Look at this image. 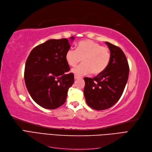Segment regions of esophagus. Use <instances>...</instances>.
<instances>
[{
    "instance_id": "esophagus-1",
    "label": "esophagus",
    "mask_w": 152,
    "mask_h": 152,
    "mask_svg": "<svg viewBox=\"0 0 152 152\" xmlns=\"http://www.w3.org/2000/svg\"><path fill=\"white\" fill-rule=\"evenodd\" d=\"M79 78H80V76H79V75H74V79H75V80L79 79Z\"/></svg>"
}]
</instances>
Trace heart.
Here are the masks:
<instances>
[{
  "label": "heart",
  "mask_w": 152,
  "mask_h": 152,
  "mask_svg": "<svg viewBox=\"0 0 152 152\" xmlns=\"http://www.w3.org/2000/svg\"><path fill=\"white\" fill-rule=\"evenodd\" d=\"M108 48L91 40H84L76 45L75 49H69L65 54V59L69 65L74 66L82 58L83 63L72 72L77 75L88 74L91 72L94 75L104 71L110 60Z\"/></svg>",
  "instance_id": "b5f03b06"
}]
</instances>
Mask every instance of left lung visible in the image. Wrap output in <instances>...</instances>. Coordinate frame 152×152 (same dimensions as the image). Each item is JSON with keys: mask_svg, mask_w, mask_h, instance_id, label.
Instances as JSON below:
<instances>
[{"mask_svg": "<svg viewBox=\"0 0 152 152\" xmlns=\"http://www.w3.org/2000/svg\"><path fill=\"white\" fill-rule=\"evenodd\" d=\"M110 51L108 65L94 77L84 78V94L87 104L96 110L108 109L120 99L128 80L127 58L121 48L105 42Z\"/></svg>", "mask_w": 152, "mask_h": 152, "instance_id": "left-lung-1", "label": "left lung"}]
</instances>
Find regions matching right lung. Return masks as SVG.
Returning <instances> with one entry per match:
<instances>
[{
	"label": "right lung",
	"mask_w": 152,
	"mask_h": 152,
	"mask_svg": "<svg viewBox=\"0 0 152 152\" xmlns=\"http://www.w3.org/2000/svg\"><path fill=\"white\" fill-rule=\"evenodd\" d=\"M75 39L71 37L70 41ZM66 39H50L32 49L26 59L25 82L31 98L42 108L53 110L65 103L74 82L65 54L70 48Z\"/></svg>",
	"instance_id": "1"
}]
</instances>
